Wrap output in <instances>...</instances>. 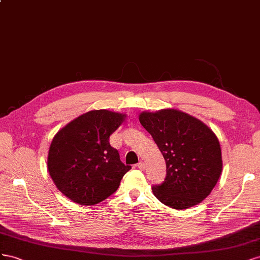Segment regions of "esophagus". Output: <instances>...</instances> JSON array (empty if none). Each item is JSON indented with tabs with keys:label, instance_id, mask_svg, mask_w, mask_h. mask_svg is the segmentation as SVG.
I'll list each match as a JSON object with an SVG mask.
<instances>
[{
	"label": "esophagus",
	"instance_id": "esophagus-1",
	"mask_svg": "<svg viewBox=\"0 0 260 260\" xmlns=\"http://www.w3.org/2000/svg\"><path fill=\"white\" fill-rule=\"evenodd\" d=\"M137 168L140 169V170H143V171H144V170L146 169V163L143 162V161H140V162L138 163V165H137Z\"/></svg>",
	"mask_w": 260,
	"mask_h": 260
}]
</instances>
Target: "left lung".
<instances>
[{"label":"left lung","instance_id":"obj_1","mask_svg":"<svg viewBox=\"0 0 260 260\" xmlns=\"http://www.w3.org/2000/svg\"><path fill=\"white\" fill-rule=\"evenodd\" d=\"M139 122L166 160L167 176L153 195L174 209H187L208 196L222 172L216 134L198 118L176 109L144 111Z\"/></svg>","mask_w":260,"mask_h":260}]
</instances>
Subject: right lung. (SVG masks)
Returning a JSON list of instances; mask_svg holds the SVG:
<instances>
[{
  "label": "right lung",
  "instance_id": "add662e5",
  "mask_svg": "<svg viewBox=\"0 0 260 260\" xmlns=\"http://www.w3.org/2000/svg\"><path fill=\"white\" fill-rule=\"evenodd\" d=\"M126 114L92 110L65 125L52 139L48 170L57 189L72 202L92 206L101 203L120 186L131 166L120 160L111 147L110 135Z\"/></svg>",
  "mask_w": 260,
  "mask_h": 260
}]
</instances>
